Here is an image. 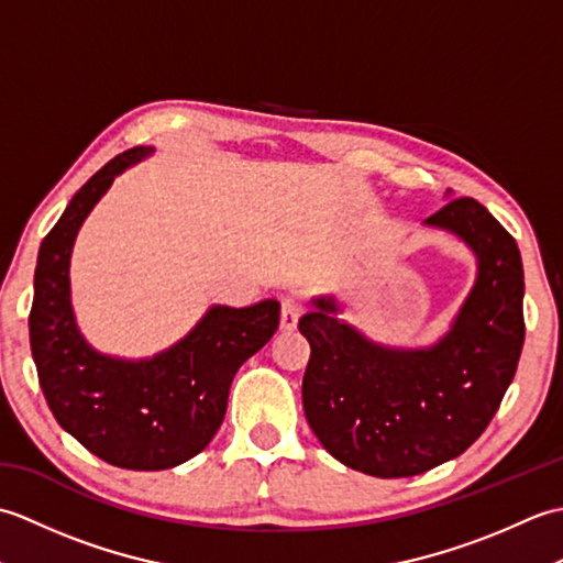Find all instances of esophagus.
Segmentation results:
<instances>
[{"mask_svg":"<svg viewBox=\"0 0 563 563\" xmlns=\"http://www.w3.org/2000/svg\"><path fill=\"white\" fill-rule=\"evenodd\" d=\"M302 314V305L295 295H283L280 297V329L292 331L297 327V319Z\"/></svg>","mask_w":563,"mask_h":563,"instance_id":"esophagus-1","label":"esophagus"}]
</instances>
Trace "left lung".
Instances as JSON below:
<instances>
[{
	"label": "left lung",
	"instance_id": "left-lung-1",
	"mask_svg": "<svg viewBox=\"0 0 563 563\" xmlns=\"http://www.w3.org/2000/svg\"><path fill=\"white\" fill-rule=\"evenodd\" d=\"M423 224L457 236L476 258L472 290L435 343L367 339L341 319L333 295L312 297L300 319L312 349L307 423L331 457L379 479L423 474L470 448L498 411L525 341L516 239L474 198L450 200Z\"/></svg>",
	"mask_w": 563,
	"mask_h": 563
}]
</instances>
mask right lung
Returning <instances> with one entry per match:
<instances>
[{"mask_svg":"<svg viewBox=\"0 0 563 563\" xmlns=\"http://www.w3.org/2000/svg\"><path fill=\"white\" fill-rule=\"evenodd\" d=\"M133 147L93 174L38 251L29 317L31 353L57 423L103 462L135 472L172 470L218 433L232 379L278 331L280 302L212 305L181 341L140 361L99 353L71 307L69 261L77 232L115 176L147 159Z\"/></svg>","mask_w":563,"mask_h":563,"instance_id":"1","label":"right lung"}]
</instances>
